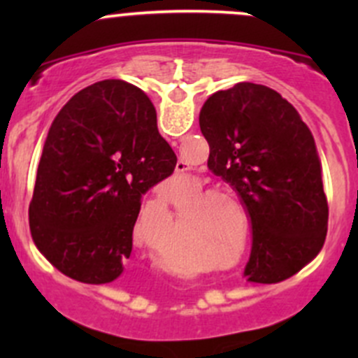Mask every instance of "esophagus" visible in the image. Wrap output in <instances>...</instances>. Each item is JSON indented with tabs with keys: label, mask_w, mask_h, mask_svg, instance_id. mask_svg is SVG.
<instances>
[{
	"label": "esophagus",
	"mask_w": 358,
	"mask_h": 358,
	"mask_svg": "<svg viewBox=\"0 0 358 358\" xmlns=\"http://www.w3.org/2000/svg\"><path fill=\"white\" fill-rule=\"evenodd\" d=\"M189 171V164L185 161H178L176 162V173H185Z\"/></svg>",
	"instance_id": "1"
}]
</instances>
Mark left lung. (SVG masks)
<instances>
[{
  "label": "left lung",
  "instance_id": "8db88e82",
  "mask_svg": "<svg viewBox=\"0 0 358 358\" xmlns=\"http://www.w3.org/2000/svg\"><path fill=\"white\" fill-rule=\"evenodd\" d=\"M208 168L246 206L251 282L289 279L320 252L327 236L322 162L299 112L275 90L237 83L206 100L199 115Z\"/></svg>",
  "mask_w": 358,
  "mask_h": 358
}]
</instances>
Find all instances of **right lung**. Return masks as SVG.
<instances>
[{
    "mask_svg": "<svg viewBox=\"0 0 358 358\" xmlns=\"http://www.w3.org/2000/svg\"><path fill=\"white\" fill-rule=\"evenodd\" d=\"M176 166L149 96L121 79L76 93L46 135L29 206L36 248L85 284L117 279L142 196Z\"/></svg>",
    "mask_w": 358,
    "mask_h": 358,
    "instance_id": "right-lung-1",
    "label": "right lung"
}]
</instances>
